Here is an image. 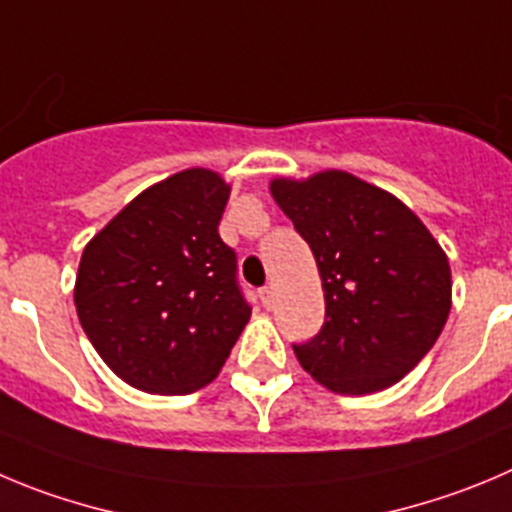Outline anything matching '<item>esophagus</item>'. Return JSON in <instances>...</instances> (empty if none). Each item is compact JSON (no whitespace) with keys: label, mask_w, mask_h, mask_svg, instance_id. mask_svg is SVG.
I'll use <instances>...</instances> for the list:
<instances>
[{"label":"esophagus","mask_w":512,"mask_h":512,"mask_svg":"<svg viewBox=\"0 0 512 512\" xmlns=\"http://www.w3.org/2000/svg\"><path fill=\"white\" fill-rule=\"evenodd\" d=\"M260 300H262V305H265V308H272V303H275V293H272L270 285H265V288L260 290Z\"/></svg>","instance_id":"1"}]
</instances>
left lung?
I'll return each mask as SVG.
<instances>
[{
  "mask_svg": "<svg viewBox=\"0 0 512 512\" xmlns=\"http://www.w3.org/2000/svg\"><path fill=\"white\" fill-rule=\"evenodd\" d=\"M272 197L313 250L326 321L293 343L300 366L338 394L396 384L434 346L450 315V262L389 191L346 171L275 179Z\"/></svg>",
  "mask_w": 512,
  "mask_h": 512,
  "instance_id": "left-lung-1",
  "label": "left lung"
}]
</instances>
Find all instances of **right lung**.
<instances>
[{
	"label": "right lung",
	"mask_w": 512,
	"mask_h": 512,
	"mask_svg": "<svg viewBox=\"0 0 512 512\" xmlns=\"http://www.w3.org/2000/svg\"><path fill=\"white\" fill-rule=\"evenodd\" d=\"M229 186L189 169L141 191L88 242L75 280L85 336L148 394H191L219 374L252 305L219 237Z\"/></svg>",
	"instance_id": "add662e5"
}]
</instances>
